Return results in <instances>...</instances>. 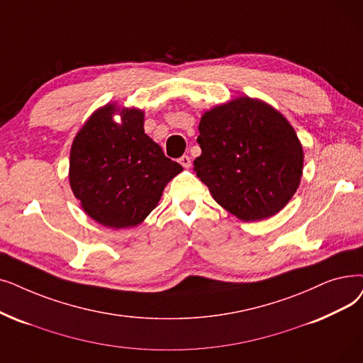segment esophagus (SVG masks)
<instances>
[{"label": "esophagus", "instance_id": "obj_1", "mask_svg": "<svg viewBox=\"0 0 363 363\" xmlns=\"http://www.w3.org/2000/svg\"><path fill=\"white\" fill-rule=\"evenodd\" d=\"M179 163H181V166H182V167L188 169V167L191 166V159H190V157H188V155H182L181 159H179Z\"/></svg>", "mask_w": 363, "mask_h": 363}]
</instances>
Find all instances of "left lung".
I'll return each mask as SVG.
<instances>
[{
  "label": "left lung",
  "instance_id": "left-lung-1",
  "mask_svg": "<svg viewBox=\"0 0 363 363\" xmlns=\"http://www.w3.org/2000/svg\"><path fill=\"white\" fill-rule=\"evenodd\" d=\"M199 132L194 172L218 204L246 223L286 206L301 181L304 152L277 109L240 96L204 113Z\"/></svg>",
  "mask_w": 363,
  "mask_h": 363
}]
</instances>
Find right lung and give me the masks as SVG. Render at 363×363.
Listing matches in <instances>:
<instances>
[{
	"label": "right lung",
	"mask_w": 363,
	"mask_h": 363,
	"mask_svg": "<svg viewBox=\"0 0 363 363\" xmlns=\"http://www.w3.org/2000/svg\"><path fill=\"white\" fill-rule=\"evenodd\" d=\"M179 172L182 166L144 132V111L138 108L108 104L96 109L71 147V190L83 211L108 228L143 223Z\"/></svg>",
	"instance_id": "obj_1"
}]
</instances>
